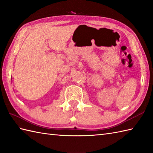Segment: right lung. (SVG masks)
Masks as SVG:
<instances>
[{
  "label": "right lung",
  "instance_id": "add662e5",
  "mask_svg": "<svg viewBox=\"0 0 153 153\" xmlns=\"http://www.w3.org/2000/svg\"><path fill=\"white\" fill-rule=\"evenodd\" d=\"M11 79H12V77H11Z\"/></svg>",
  "mask_w": 153,
  "mask_h": 153
}]
</instances>
